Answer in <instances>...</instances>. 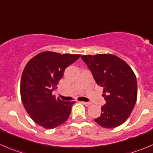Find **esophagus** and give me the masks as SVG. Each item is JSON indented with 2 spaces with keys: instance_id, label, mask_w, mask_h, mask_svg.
Listing matches in <instances>:
<instances>
[{
  "instance_id": "esophagus-1",
  "label": "esophagus",
  "mask_w": 153,
  "mask_h": 153,
  "mask_svg": "<svg viewBox=\"0 0 153 153\" xmlns=\"http://www.w3.org/2000/svg\"><path fill=\"white\" fill-rule=\"evenodd\" d=\"M81 103L84 104V105H85L87 107H89L90 106V105H92V103H90V102H81Z\"/></svg>"
}]
</instances>
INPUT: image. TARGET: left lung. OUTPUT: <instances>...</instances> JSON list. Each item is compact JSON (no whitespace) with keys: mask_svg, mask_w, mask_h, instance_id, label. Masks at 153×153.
Returning <instances> with one entry per match:
<instances>
[{"mask_svg":"<svg viewBox=\"0 0 153 153\" xmlns=\"http://www.w3.org/2000/svg\"><path fill=\"white\" fill-rule=\"evenodd\" d=\"M96 84L103 87L106 103L95 122L103 128L122 125L130 116L137 96V79L124 60L113 54L81 56Z\"/></svg>","mask_w":153,"mask_h":153,"instance_id":"obj_1","label":"left lung"}]
</instances>
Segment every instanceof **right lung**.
<instances>
[{"mask_svg":"<svg viewBox=\"0 0 153 153\" xmlns=\"http://www.w3.org/2000/svg\"><path fill=\"white\" fill-rule=\"evenodd\" d=\"M80 54L41 52L29 60L22 73L20 93L31 119L43 128L52 129L69 118L75 102L62 101L52 95L63 72Z\"/></svg>","mask_w":153,"mask_h":153,"instance_id":"obj_1","label":"right lung"}]
</instances>
